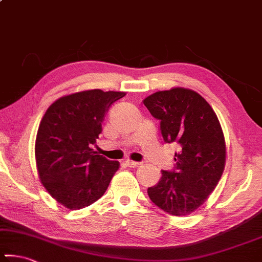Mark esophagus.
Wrapping results in <instances>:
<instances>
[{
	"mask_svg": "<svg viewBox=\"0 0 262 262\" xmlns=\"http://www.w3.org/2000/svg\"><path fill=\"white\" fill-rule=\"evenodd\" d=\"M125 164H126L128 168H137V166L142 165V163L134 162V161H125Z\"/></svg>",
	"mask_w": 262,
	"mask_h": 262,
	"instance_id": "esophagus-1",
	"label": "esophagus"
}]
</instances>
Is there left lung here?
<instances>
[{
	"label": "left lung",
	"instance_id": "1",
	"mask_svg": "<svg viewBox=\"0 0 262 262\" xmlns=\"http://www.w3.org/2000/svg\"><path fill=\"white\" fill-rule=\"evenodd\" d=\"M161 122L165 143L176 142L175 169L162 170L158 183L147 189L150 200L170 215H189L214 191L226 164V142L217 116L192 90L173 87L143 100Z\"/></svg>",
	"mask_w": 262,
	"mask_h": 262
}]
</instances>
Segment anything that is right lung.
<instances>
[{"instance_id": "obj_1", "label": "right lung", "mask_w": 262, "mask_h": 262, "mask_svg": "<svg viewBox=\"0 0 262 262\" xmlns=\"http://www.w3.org/2000/svg\"><path fill=\"white\" fill-rule=\"evenodd\" d=\"M125 92L89 90L61 97L47 108L35 140L36 168L53 199L71 210L105 194L119 162L91 149L103 131L110 106Z\"/></svg>"}]
</instances>
